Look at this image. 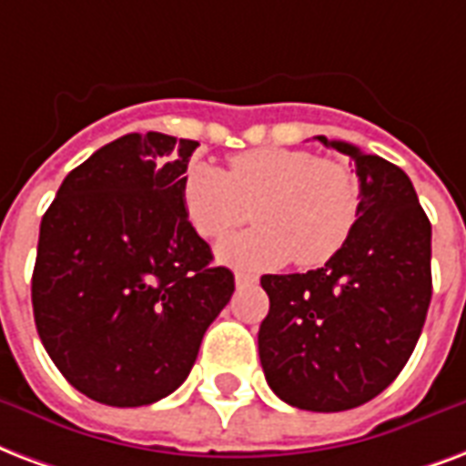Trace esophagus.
I'll use <instances>...</instances> for the list:
<instances>
[{
    "mask_svg": "<svg viewBox=\"0 0 466 466\" xmlns=\"http://www.w3.org/2000/svg\"><path fill=\"white\" fill-rule=\"evenodd\" d=\"M257 276H251V273H244V271H237L234 273V283H237V286H251V283H257Z\"/></svg>",
    "mask_w": 466,
    "mask_h": 466,
    "instance_id": "34e87169",
    "label": "esophagus"
}]
</instances>
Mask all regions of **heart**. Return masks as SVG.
Masks as SVG:
<instances>
[{
    "mask_svg": "<svg viewBox=\"0 0 466 466\" xmlns=\"http://www.w3.org/2000/svg\"><path fill=\"white\" fill-rule=\"evenodd\" d=\"M183 208L205 239H222L257 215V229L232 237L218 257L266 271L296 258L322 266L347 247L361 215V187L344 163L298 148L266 147L229 158V170L195 163L183 180Z\"/></svg>",
    "mask_w": 466,
    "mask_h": 466,
    "instance_id": "heart-1",
    "label": "heart"
}]
</instances>
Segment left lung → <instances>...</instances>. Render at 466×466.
I'll list each match as a JSON object with an SVG mask.
<instances>
[{"mask_svg": "<svg viewBox=\"0 0 466 466\" xmlns=\"http://www.w3.org/2000/svg\"><path fill=\"white\" fill-rule=\"evenodd\" d=\"M318 141L354 158L360 222L322 268L261 276L271 308L258 357L280 400L337 413L376 399L410 360L432 296V229L399 166L344 141Z\"/></svg>", "mask_w": 466, "mask_h": 466, "instance_id": "8db88e82", "label": "left lung"}]
</instances>
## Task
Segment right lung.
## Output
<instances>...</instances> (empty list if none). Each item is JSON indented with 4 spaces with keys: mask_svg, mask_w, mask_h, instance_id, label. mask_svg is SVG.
<instances>
[{
    "mask_svg": "<svg viewBox=\"0 0 466 466\" xmlns=\"http://www.w3.org/2000/svg\"><path fill=\"white\" fill-rule=\"evenodd\" d=\"M198 147L158 131L116 138L67 173L41 219L35 329L67 383L105 406L173 393L234 293L183 208Z\"/></svg>",
    "mask_w": 466,
    "mask_h": 466,
    "instance_id": "add662e5",
    "label": "right lung"
}]
</instances>
